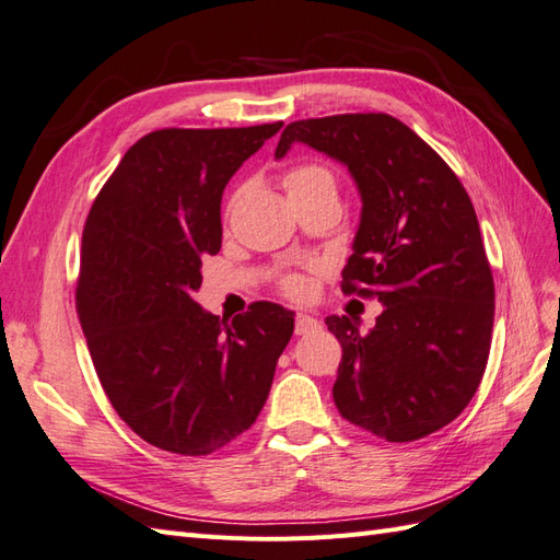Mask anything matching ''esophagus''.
<instances>
[{
  "instance_id": "1",
  "label": "esophagus",
  "mask_w": 560,
  "mask_h": 560,
  "mask_svg": "<svg viewBox=\"0 0 560 560\" xmlns=\"http://www.w3.org/2000/svg\"><path fill=\"white\" fill-rule=\"evenodd\" d=\"M317 326H319V322L314 319V317H310V314H303V312L295 314V336H307Z\"/></svg>"
}]
</instances>
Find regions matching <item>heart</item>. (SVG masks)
Masks as SVG:
<instances>
[{
  "mask_svg": "<svg viewBox=\"0 0 560 560\" xmlns=\"http://www.w3.org/2000/svg\"><path fill=\"white\" fill-rule=\"evenodd\" d=\"M283 186L291 200H307L319 196L338 198V179L331 167L319 163L295 165L283 175ZM277 289L289 298H305L310 291V281L300 271H281L277 277Z\"/></svg>",
  "mask_w": 560,
  "mask_h": 560,
  "instance_id": "1",
  "label": "heart"
}]
</instances>
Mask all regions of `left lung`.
Masks as SVG:
<instances>
[{
	"mask_svg": "<svg viewBox=\"0 0 560 560\" xmlns=\"http://www.w3.org/2000/svg\"><path fill=\"white\" fill-rule=\"evenodd\" d=\"M293 141L352 172L364 208L340 291L383 303L369 334L326 317L342 348L334 402L376 438L421 440L466 409L490 357L494 279L476 210L454 170L388 113L295 120L277 158Z\"/></svg>",
	"mask_w": 560,
	"mask_h": 560,
	"instance_id": "obj_1",
	"label": "left lung"
}]
</instances>
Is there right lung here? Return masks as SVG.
I'll use <instances>...</instances> for the list:
<instances>
[{"label": "right lung", "instance_id": "right-lung-1", "mask_svg": "<svg viewBox=\"0 0 560 560\" xmlns=\"http://www.w3.org/2000/svg\"><path fill=\"white\" fill-rule=\"evenodd\" d=\"M281 125L149 132L84 222L75 307L96 376L158 450L208 456L248 430L293 336L281 305L220 319L194 298L200 262L222 246L226 182Z\"/></svg>", "mask_w": 560, "mask_h": 560}]
</instances>
